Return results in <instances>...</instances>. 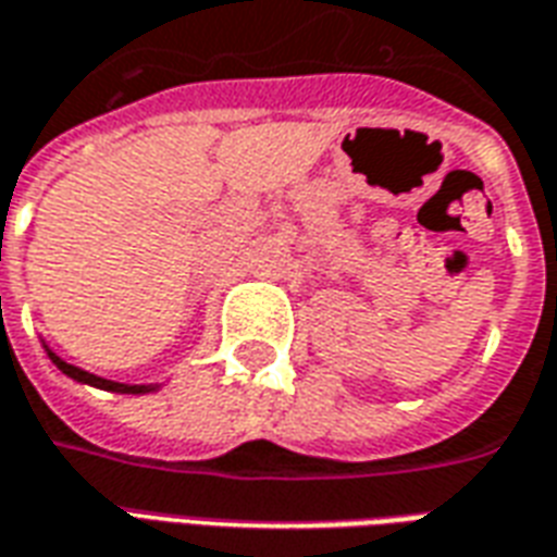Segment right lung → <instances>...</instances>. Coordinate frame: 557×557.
Masks as SVG:
<instances>
[{
    "label": "right lung",
    "instance_id": "1",
    "mask_svg": "<svg viewBox=\"0 0 557 557\" xmlns=\"http://www.w3.org/2000/svg\"><path fill=\"white\" fill-rule=\"evenodd\" d=\"M47 355H50V361H53L62 373L71 375V379H77V382H83V385L103 387V391H115V394H148V391H154V385H122V382H110V379H101V375H91L86 373V370L74 367V363L62 361V358L53 355L50 349H47Z\"/></svg>",
    "mask_w": 557,
    "mask_h": 557
}]
</instances>
